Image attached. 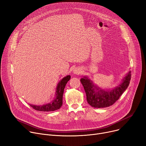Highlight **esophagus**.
Returning a JSON list of instances; mask_svg holds the SVG:
<instances>
[{"mask_svg": "<svg viewBox=\"0 0 146 146\" xmlns=\"http://www.w3.org/2000/svg\"><path fill=\"white\" fill-rule=\"evenodd\" d=\"M73 72H74V74H79L82 73V69H80V68H76V69L74 70Z\"/></svg>", "mask_w": 146, "mask_h": 146, "instance_id": "1", "label": "esophagus"}]
</instances>
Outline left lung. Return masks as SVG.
<instances>
[{"mask_svg": "<svg viewBox=\"0 0 146 146\" xmlns=\"http://www.w3.org/2000/svg\"><path fill=\"white\" fill-rule=\"evenodd\" d=\"M130 72L124 77L122 83L115 89L111 90H104L94 86L87 77L80 79L86 94L87 101L95 108H104L113 105L118 100L123 92L127 89L131 79Z\"/></svg>", "mask_w": 146, "mask_h": 146, "instance_id": "8db88e82", "label": "left lung"}]
</instances>
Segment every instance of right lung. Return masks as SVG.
I'll use <instances>...</instances> for the list:
<instances>
[{
	"mask_svg": "<svg viewBox=\"0 0 146 146\" xmlns=\"http://www.w3.org/2000/svg\"><path fill=\"white\" fill-rule=\"evenodd\" d=\"M70 77H71L70 75H68L63 78L59 83L56 88L55 98L50 103L42 106H36L32 104L29 105L35 110L41 111H51L59 109L63 104V94L64 87L67 82L70 79Z\"/></svg>",
	"mask_w": 146,
	"mask_h": 146,
	"instance_id": "add662e5",
	"label": "right lung"
}]
</instances>
